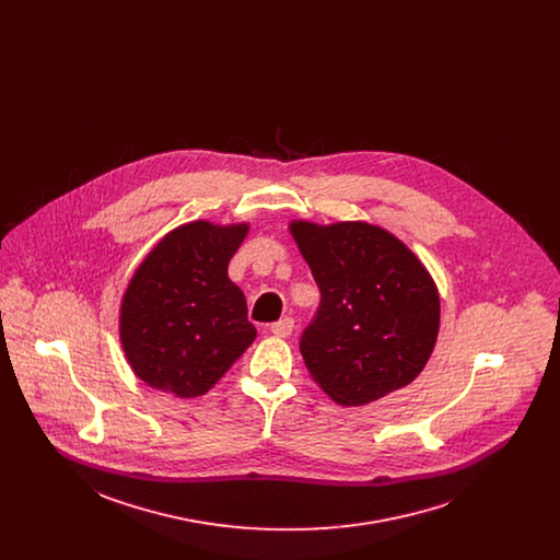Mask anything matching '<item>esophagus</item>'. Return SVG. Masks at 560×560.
Listing matches in <instances>:
<instances>
[{
	"label": "esophagus",
	"instance_id": "obj_1",
	"mask_svg": "<svg viewBox=\"0 0 560 560\" xmlns=\"http://www.w3.org/2000/svg\"><path fill=\"white\" fill-rule=\"evenodd\" d=\"M271 334L278 336V338L291 336V334H293V319H291V317H284V319L271 323Z\"/></svg>",
	"mask_w": 560,
	"mask_h": 560
}]
</instances>
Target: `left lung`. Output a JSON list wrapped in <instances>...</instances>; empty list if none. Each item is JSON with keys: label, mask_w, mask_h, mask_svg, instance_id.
Segmentation results:
<instances>
[{"label": "left lung", "mask_w": 560, "mask_h": 560, "mask_svg": "<svg viewBox=\"0 0 560 560\" xmlns=\"http://www.w3.org/2000/svg\"><path fill=\"white\" fill-rule=\"evenodd\" d=\"M289 231L320 291L300 342L320 390L358 407L411 384L440 329V293L418 256L366 222L293 220Z\"/></svg>", "instance_id": "obj_1"}]
</instances>
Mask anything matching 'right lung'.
<instances>
[{
	"label": "right lung",
	"mask_w": 560,
	"mask_h": 560,
	"mask_svg": "<svg viewBox=\"0 0 560 560\" xmlns=\"http://www.w3.org/2000/svg\"><path fill=\"white\" fill-rule=\"evenodd\" d=\"M249 226L196 220L140 262L120 304V345L133 373L180 399L207 395L254 342L229 262Z\"/></svg>",
	"instance_id": "right-lung-1"
}]
</instances>
